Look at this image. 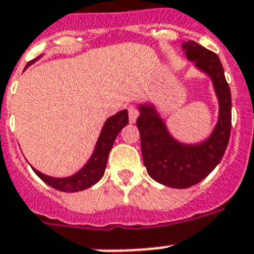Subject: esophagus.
<instances>
[{
	"instance_id": "34e87169",
	"label": "esophagus",
	"mask_w": 254,
	"mask_h": 254,
	"mask_svg": "<svg viewBox=\"0 0 254 254\" xmlns=\"http://www.w3.org/2000/svg\"><path fill=\"white\" fill-rule=\"evenodd\" d=\"M127 111H129V121H130L131 124H134V123H135V121H137L138 111L135 110V108H134L133 106H130V107L127 108Z\"/></svg>"
}]
</instances>
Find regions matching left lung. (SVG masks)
Instances as JSON below:
<instances>
[{
	"mask_svg": "<svg viewBox=\"0 0 254 254\" xmlns=\"http://www.w3.org/2000/svg\"><path fill=\"white\" fill-rule=\"evenodd\" d=\"M182 49L187 59L210 77L219 111L218 121L209 138L200 143L187 144L169 133L152 103L138 106L137 127L147 173L156 182L173 189H187L203 181L222 159L231 131V93L221 61L217 54L195 41L183 42Z\"/></svg>",
	"mask_w": 254,
	"mask_h": 254,
	"instance_id": "1",
	"label": "left lung"
}]
</instances>
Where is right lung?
<instances>
[{"label":"right lung","instance_id":"right-lung-1","mask_svg":"<svg viewBox=\"0 0 254 254\" xmlns=\"http://www.w3.org/2000/svg\"><path fill=\"white\" fill-rule=\"evenodd\" d=\"M37 59H33V61L29 62L27 67L31 65ZM127 123H129V119H127V110L120 111L114 116L108 117L106 123H104L103 127H102V131L97 140L93 155L90 156V159L87 160V163L85 164L84 167L81 168L77 173H74L73 176L65 177V178H55V177L46 176V174L38 172L35 168H32V169L46 185H49V186L55 190L63 191V192H77V191L89 189L103 177L106 165H107L108 155H110L111 148L114 146L115 139H116L117 134L121 131V129L124 127H127Z\"/></svg>","mask_w":254,"mask_h":254}]
</instances>
